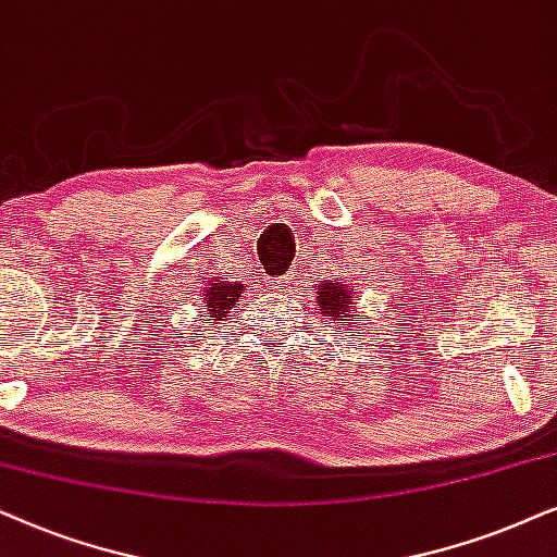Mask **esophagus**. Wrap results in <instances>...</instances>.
<instances>
[{"label": "esophagus", "instance_id": "esophagus-1", "mask_svg": "<svg viewBox=\"0 0 557 557\" xmlns=\"http://www.w3.org/2000/svg\"><path fill=\"white\" fill-rule=\"evenodd\" d=\"M290 277H293V274H285V277H274V280H270V283H272V290H285V287H287V283H290Z\"/></svg>", "mask_w": 557, "mask_h": 557}]
</instances>
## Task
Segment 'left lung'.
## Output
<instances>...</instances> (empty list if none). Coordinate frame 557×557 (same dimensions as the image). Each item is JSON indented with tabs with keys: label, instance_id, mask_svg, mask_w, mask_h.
<instances>
[{
	"label": "left lung",
	"instance_id": "left-lung-1",
	"mask_svg": "<svg viewBox=\"0 0 557 557\" xmlns=\"http://www.w3.org/2000/svg\"><path fill=\"white\" fill-rule=\"evenodd\" d=\"M361 295L356 290V285L351 280H341L333 274L329 280H318L315 287V302L323 315H329L331 321H336L341 329L354 331V310H356V300Z\"/></svg>",
	"mask_w": 557,
	"mask_h": 557
}]
</instances>
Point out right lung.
<instances>
[{
  "mask_svg": "<svg viewBox=\"0 0 557 557\" xmlns=\"http://www.w3.org/2000/svg\"><path fill=\"white\" fill-rule=\"evenodd\" d=\"M242 287V283H232L228 274L226 277L203 280L201 302H198V310L203 313L201 321H209V325H203V329H211L213 323L226 321L228 313H234L236 306H239Z\"/></svg>",
  "mask_w": 557,
  "mask_h": 557,
  "instance_id": "add662e5",
  "label": "right lung"
}]
</instances>
